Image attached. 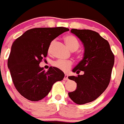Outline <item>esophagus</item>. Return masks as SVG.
I'll return each instance as SVG.
<instances>
[{
  "instance_id": "34e87169",
  "label": "esophagus",
  "mask_w": 124,
  "mask_h": 124,
  "mask_svg": "<svg viewBox=\"0 0 124 124\" xmlns=\"http://www.w3.org/2000/svg\"><path fill=\"white\" fill-rule=\"evenodd\" d=\"M64 80H68V75H67V74H65V75H64Z\"/></svg>"
}]
</instances>
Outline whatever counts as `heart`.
Here are the masks:
<instances>
[{"label":"heart","mask_w":124,"mask_h":124,"mask_svg":"<svg viewBox=\"0 0 124 124\" xmlns=\"http://www.w3.org/2000/svg\"><path fill=\"white\" fill-rule=\"evenodd\" d=\"M64 40L66 44L71 51H76L79 47L80 44L78 39L72 35H66L64 37ZM53 64L56 66V68H59L63 71H67L72 65V62L71 61L57 60V61H54Z\"/></svg>","instance_id":"b5f03b06"}]
</instances>
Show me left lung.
<instances>
[{
    "label": "left lung",
    "mask_w": 124,
    "mask_h": 124,
    "mask_svg": "<svg viewBox=\"0 0 124 124\" xmlns=\"http://www.w3.org/2000/svg\"><path fill=\"white\" fill-rule=\"evenodd\" d=\"M71 32L80 40L84 47L83 59L73 72L83 75L70 76L77 83V89L68 93L74 103L84 105L96 100L108 87L114 64L113 55L108 42L98 32L90 30L71 29Z\"/></svg>",
    "instance_id": "obj_1"
}]
</instances>
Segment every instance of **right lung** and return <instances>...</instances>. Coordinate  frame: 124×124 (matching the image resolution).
Returning <instances> with one entry per match:
<instances>
[{
    "instance_id": "add662e5",
    "label": "right lung",
    "mask_w": 124,
    "mask_h": 124,
    "mask_svg": "<svg viewBox=\"0 0 124 124\" xmlns=\"http://www.w3.org/2000/svg\"><path fill=\"white\" fill-rule=\"evenodd\" d=\"M67 31L69 29L64 27L35 28L25 31L13 43L8 68L16 89L27 100H42L53 85L64 77L59 68L51 66L46 71L39 64L47 56L51 42Z\"/></svg>"
}]
</instances>
